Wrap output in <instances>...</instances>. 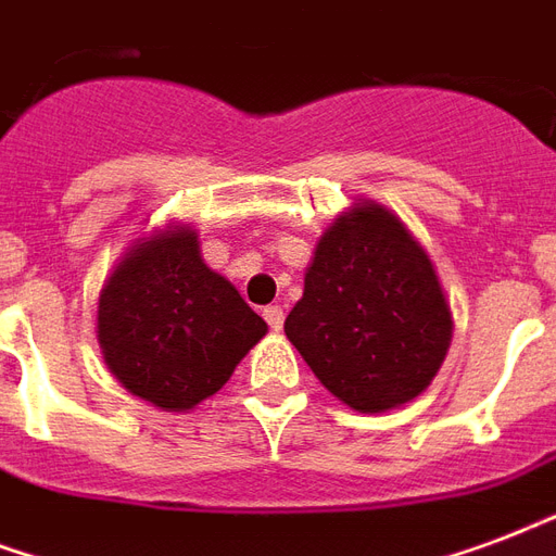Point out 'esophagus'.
I'll return each instance as SVG.
<instances>
[{
    "instance_id": "esophagus-1",
    "label": "esophagus",
    "mask_w": 556,
    "mask_h": 556,
    "mask_svg": "<svg viewBox=\"0 0 556 556\" xmlns=\"http://www.w3.org/2000/svg\"><path fill=\"white\" fill-rule=\"evenodd\" d=\"M262 317L268 320V326L274 329V332H279L282 324H286V312H282V306H268L265 312H262Z\"/></svg>"
}]
</instances>
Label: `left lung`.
I'll list each match as a JSON object with an SVG mask.
<instances>
[{"label":"left lung","instance_id":"left-lung-1","mask_svg":"<svg viewBox=\"0 0 556 556\" xmlns=\"http://www.w3.org/2000/svg\"><path fill=\"white\" fill-rule=\"evenodd\" d=\"M286 334L332 396L381 414L417 400L438 376L452 312L408 227L376 201H358L317 241Z\"/></svg>","mask_w":556,"mask_h":556}]
</instances>
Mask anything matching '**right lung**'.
<instances>
[{
  "mask_svg": "<svg viewBox=\"0 0 556 556\" xmlns=\"http://www.w3.org/2000/svg\"><path fill=\"white\" fill-rule=\"evenodd\" d=\"M104 364L163 410H192L227 384L268 324L232 282L206 268L198 232L172 224L134 241L99 296Z\"/></svg>",
  "mask_w": 556,
  "mask_h": 556,
  "instance_id": "right-lung-1",
  "label": "right lung"
}]
</instances>
